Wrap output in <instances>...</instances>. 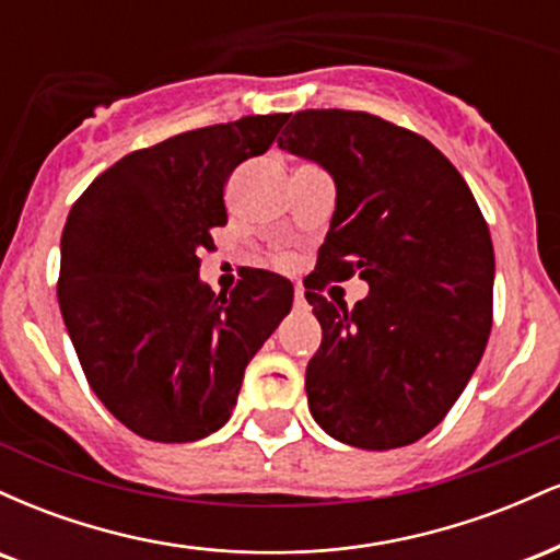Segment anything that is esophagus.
<instances>
[{
    "mask_svg": "<svg viewBox=\"0 0 560 560\" xmlns=\"http://www.w3.org/2000/svg\"><path fill=\"white\" fill-rule=\"evenodd\" d=\"M294 307H298V311H302V307H307L305 289H302V287H294Z\"/></svg>",
    "mask_w": 560,
    "mask_h": 560,
    "instance_id": "obj_1",
    "label": "esophagus"
}]
</instances>
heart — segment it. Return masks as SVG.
<instances>
[{"instance_id": "heart-1", "label": "heart", "mask_w": 560, "mask_h": 560, "mask_svg": "<svg viewBox=\"0 0 560 560\" xmlns=\"http://www.w3.org/2000/svg\"><path fill=\"white\" fill-rule=\"evenodd\" d=\"M289 262V258H284V255H281V258H276V266H287Z\"/></svg>"}]
</instances>
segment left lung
<instances>
[{"label": "left lung", "instance_id": "left-lung-1", "mask_svg": "<svg viewBox=\"0 0 560 560\" xmlns=\"http://www.w3.org/2000/svg\"><path fill=\"white\" fill-rule=\"evenodd\" d=\"M287 120L281 150L316 160L337 184L305 281L324 331L305 374L311 413L345 445H410L445 419L490 339V229L464 176L421 133L358 110ZM355 272L372 292L352 312L319 294Z\"/></svg>", "mask_w": 560, "mask_h": 560}]
</instances>
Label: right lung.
Returning <instances> with one entry per match:
<instances>
[{
	"label": "right lung",
	"mask_w": 560,
	"mask_h": 560,
	"mask_svg": "<svg viewBox=\"0 0 560 560\" xmlns=\"http://www.w3.org/2000/svg\"><path fill=\"white\" fill-rule=\"evenodd\" d=\"M284 113L195 128L131 152L75 199L57 300L89 387L152 442H195L231 419L247 363L292 307V284L249 268L229 294L199 281L226 226L229 176L262 155Z\"/></svg>",
	"instance_id": "1"
}]
</instances>
